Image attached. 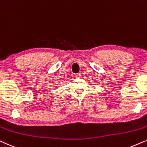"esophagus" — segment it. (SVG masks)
<instances>
[{"instance_id":"obj_1","label":"esophagus","mask_w":147,"mask_h":147,"mask_svg":"<svg viewBox=\"0 0 147 147\" xmlns=\"http://www.w3.org/2000/svg\"><path fill=\"white\" fill-rule=\"evenodd\" d=\"M75 77L77 78V79H79V78L81 77V73H77V74H75Z\"/></svg>"}]
</instances>
